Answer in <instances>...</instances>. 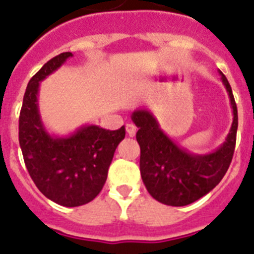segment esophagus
<instances>
[{"instance_id":"34e87169","label":"esophagus","mask_w":254,"mask_h":254,"mask_svg":"<svg viewBox=\"0 0 254 254\" xmlns=\"http://www.w3.org/2000/svg\"><path fill=\"white\" fill-rule=\"evenodd\" d=\"M126 131H127V133H128L131 137H133V136L136 135L137 127H136L135 125H132V123H127V125H126Z\"/></svg>"}]
</instances>
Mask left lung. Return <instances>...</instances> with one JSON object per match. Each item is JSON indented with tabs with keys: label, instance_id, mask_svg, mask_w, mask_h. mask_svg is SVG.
<instances>
[{
	"label": "left lung",
	"instance_id": "1",
	"mask_svg": "<svg viewBox=\"0 0 254 254\" xmlns=\"http://www.w3.org/2000/svg\"><path fill=\"white\" fill-rule=\"evenodd\" d=\"M230 97L233 125L226 141L213 153L191 154L171 140L159 128L157 119L148 110L132 113L137 126L136 140L140 145V172L146 190L155 200L183 207L211 191L218 185L233 159L238 131V109L227 78L220 71Z\"/></svg>",
	"mask_w": 254,
	"mask_h": 254
}]
</instances>
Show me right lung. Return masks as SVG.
Segmentation results:
<instances>
[{
  "mask_svg": "<svg viewBox=\"0 0 254 254\" xmlns=\"http://www.w3.org/2000/svg\"><path fill=\"white\" fill-rule=\"evenodd\" d=\"M71 53H63L30 78L19 117V144L33 183L46 198L64 207L94 200L103 189L117 146L126 136L116 131L83 126L66 137H54L45 129L38 112L40 82L60 68Z\"/></svg>",
  "mask_w": 254,
  "mask_h": 254,
  "instance_id": "add662e5",
  "label": "right lung"
}]
</instances>
